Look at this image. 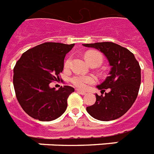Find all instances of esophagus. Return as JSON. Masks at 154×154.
Returning <instances> with one entry per match:
<instances>
[{
    "instance_id": "34e87169",
    "label": "esophagus",
    "mask_w": 154,
    "mask_h": 154,
    "mask_svg": "<svg viewBox=\"0 0 154 154\" xmlns=\"http://www.w3.org/2000/svg\"><path fill=\"white\" fill-rule=\"evenodd\" d=\"M76 92H78L79 94H82V95H84V94H86L87 93L85 91H80V90H79V89H76Z\"/></svg>"
}]
</instances>
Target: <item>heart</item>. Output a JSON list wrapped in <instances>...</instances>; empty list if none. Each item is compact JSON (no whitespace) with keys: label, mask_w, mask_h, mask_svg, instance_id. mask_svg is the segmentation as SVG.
<instances>
[{"label":"heart","mask_w":154,"mask_h":154,"mask_svg":"<svg viewBox=\"0 0 154 154\" xmlns=\"http://www.w3.org/2000/svg\"><path fill=\"white\" fill-rule=\"evenodd\" d=\"M85 58L87 60V62L90 64L93 62L102 63L103 61V56L99 52L95 51H88L85 53ZM71 58H68L66 60L64 63L65 68H68L71 64ZM95 82V78L92 75H74L71 79V83L79 89H85L87 88V85L92 84Z\"/></svg>","instance_id":"b5f03b06"}]
</instances>
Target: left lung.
<instances>
[{
  "instance_id": "8db88e82",
  "label": "left lung",
  "mask_w": 154,
  "mask_h": 154,
  "mask_svg": "<svg viewBox=\"0 0 154 154\" xmlns=\"http://www.w3.org/2000/svg\"><path fill=\"white\" fill-rule=\"evenodd\" d=\"M103 52L111 66L110 75L97 86L104 95L96 96L94 105L87 106L88 114L100 121H111L122 117L129 110L139 91L141 67L134 55L126 48L112 42L83 44Z\"/></svg>"
}]
</instances>
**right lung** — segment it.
Segmentation results:
<instances>
[{"instance_id": "add662e5", "label": "right lung", "mask_w": 154, "mask_h": 154, "mask_svg": "<svg viewBox=\"0 0 154 154\" xmlns=\"http://www.w3.org/2000/svg\"><path fill=\"white\" fill-rule=\"evenodd\" d=\"M75 44L47 42L22 54L13 68V86L24 112L40 121L55 120L65 112L67 98L75 91L63 86L56 91L49 84L60 79L66 54Z\"/></svg>"}]
</instances>
